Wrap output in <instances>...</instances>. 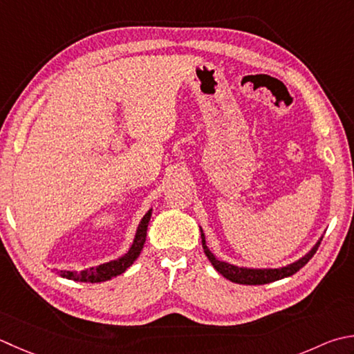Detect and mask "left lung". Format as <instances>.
<instances>
[{"mask_svg":"<svg viewBox=\"0 0 354 354\" xmlns=\"http://www.w3.org/2000/svg\"><path fill=\"white\" fill-rule=\"evenodd\" d=\"M201 239H203V248L207 254V258L212 262V266L216 268V272H219L221 274L227 278L228 281H232L234 283H242V286H262V283H268V282H274L279 281L282 278H287V276H292L296 272L307 264V262L313 258V254L316 253L317 247H319L321 241L311 248V252L307 253L304 258H301L299 261L293 262L287 267H281V268H241L236 266L227 264V262H221L216 258H214L213 253L207 248L205 245V238L204 233L201 230Z\"/></svg>","mask_w":354,"mask_h":354,"instance_id":"8db88e82","label":"left lung"}]
</instances>
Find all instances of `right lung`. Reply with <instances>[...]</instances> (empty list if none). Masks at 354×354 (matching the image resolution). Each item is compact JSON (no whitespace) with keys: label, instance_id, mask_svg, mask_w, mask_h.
Listing matches in <instances>:
<instances>
[{"label":"right lung","instance_id":"obj_1","mask_svg":"<svg viewBox=\"0 0 354 354\" xmlns=\"http://www.w3.org/2000/svg\"><path fill=\"white\" fill-rule=\"evenodd\" d=\"M151 216V210H149L145 213V216L142 218L140 227H138V232H136V236L133 244H131L130 250L122 256V258L112 261V262H107V264H102L98 267H92V268H87V270H82V272H66V270H61L59 276L66 279H73V281H78V282H104V281H109L115 278V276L121 274L126 272V270L133 264L135 259L140 256L142 247H144V242H145V236H147V227H149V221Z\"/></svg>","mask_w":354,"mask_h":354}]
</instances>
